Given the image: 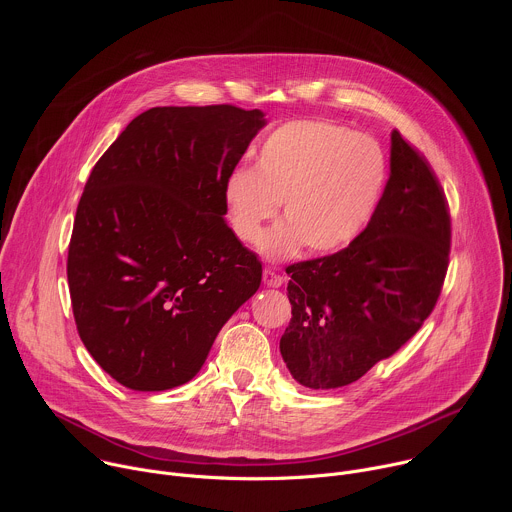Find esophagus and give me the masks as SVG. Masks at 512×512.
<instances>
[{
  "instance_id": "obj_1",
  "label": "esophagus",
  "mask_w": 512,
  "mask_h": 512,
  "mask_svg": "<svg viewBox=\"0 0 512 512\" xmlns=\"http://www.w3.org/2000/svg\"><path fill=\"white\" fill-rule=\"evenodd\" d=\"M283 277L281 275H277L275 271H271V269H265L263 271V283L267 285V287H281L283 285Z\"/></svg>"
}]
</instances>
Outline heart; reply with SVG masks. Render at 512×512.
I'll use <instances>...</instances> for the list:
<instances>
[{
	"mask_svg": "<svg viewBox=\"0 0 512 512\" xmlns=\"http://www.w3.org/2000/svg\"><path fill=\"white\" fill-rule=\"evenodd\" d=\"M255 168L237 166L223 182L233 233L257 243L282 202L286 221L259 242L271 261L296 257L304 245L326 255L348 247L369 225L389 164L377 139L328 119H294L267 133Z\"/></svg>",
	"mask_w": 512,
	"mask_h": 512,
	"instance_id": "1",
	"label": "heart"
}]
</instances>
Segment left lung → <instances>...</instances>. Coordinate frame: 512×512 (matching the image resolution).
Here are the masks:
<instances>
[{
    "label": "left lung",
    "mask_w": 512,
    "mask_h": 512,
    "mask_svg": "<svg viewBox=\"0 0 512 512\" xmlns=\"http://www.w3.org/2000/svg\"><path fill=\"white\" fill-rule=\"evenodd\" d=\"M389 180L342 251L289 265L291 320L279 350L308 389H338L397 352L431 314L448 269L450 216L427 162L395 129Z\"/></svg>",
    "instance_id": "1"
}]
</instances>
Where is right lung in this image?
Listing matches in <instances>:
<instances>
[{
    "label": "right lung",
    "instance_id": "obj_1",
    "mask_svg": "<svg viewBox=\"0 0 512 512\" xmlns=\"http://www.w3.org/2000/svg\"><path fill=\"white\" fill-rule=\"evenodd\" d=\"M263 111L154 107L95 164L68 245L79 336L133 391L196 377L212 342L261 285V261L227 225L223 182Z\"/></svg>",
    "mask_w": 512,
    "mask_h": 512
}]
</instances>
